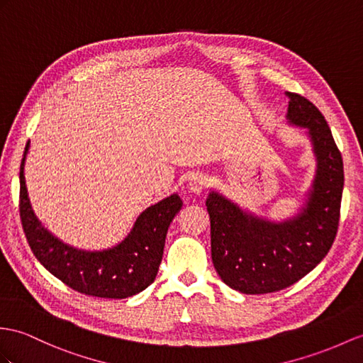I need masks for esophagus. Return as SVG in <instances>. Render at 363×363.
Listing matches in <instances>:
<instances>
[{
  "label": "esophagus",
  "mask_w": 363,
  "mask_h": 363,
  "mask_svg": "<svg viewBox=\"0 0 363 363\" xmlns=\"http://www.w3.org/2000/svg\"><path fill=\"white\" fill-rule=\"evenodd\" d=\"M205 186H206V182H205V179H203V175H199V174L194 175L188 183V189L192 194H196V196H200L203 189H205Z\"/></svg>",
  "instance_id": "34e87169"
}]
</instances>
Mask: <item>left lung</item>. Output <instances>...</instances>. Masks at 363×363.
I'll list each match as a JSON object with an SVG mask.
<instances>
[{"instance_id": "obj_1", "label": "left lung", "mask_w": 363, "mask_h": 363, "mask_svg": "<svg viewBox=\"0 0 363 363\" xmlns=\"http://www.w3.org/2000/svg\"><path fill=\"white\" fill-rule=\"evenodd\" d=\"M286 123L305 130L315 158L311 186L294 216L271 220L242 208L217 189L206 206L211 255L225 284L243 294L276 293L319 264L337 234L343 162L328 123L305 96L286 92Z\"/></svg>"}]
</instances>
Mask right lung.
Segmentation results:
<instances>
[{
  "label": "right lung",
  "mask_w": 363,
  "mask_h": 363,
  "mask_svg": "<svg viewBox=\"0 0 363 363\" xmlns=\"http://www.w3.org/2000/svg\"><path fill=\"white\" fill-rule=\"evenodd\" d=\"M29 149L30 141L20 167V214L28 242L43 267L78 293L94 297L126 298L151 285L162 263L167 228L183 206L179 194L146 208L117 245L79 250L52 234L35 214L24 175Z\"/></svg>",
  "instance_id": "obj_1"
}]
</instances>
